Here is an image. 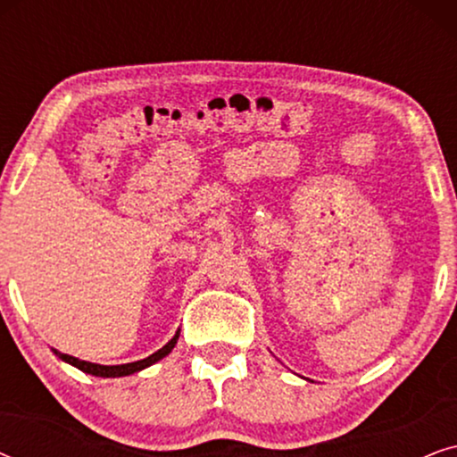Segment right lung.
Masks as SVG:
<instances>
[{
	"mask_svg": "<svg viewBox=\"0 0 457 457\" xmlns=\"http://www.w3.org/2000/svg\"><path fill=\"white\" fill-rule=\"evenodd\" d=\"M180 337V328L174 333V337L170 341L166 343L164 347L158 349V352L147 355V358L143 360H137V361H130V364H118V366H102V364H93V361H85V360H79L74 358V355H68V353H62L58 349H54V353L58 355L62 361H66V364H71L74 368H79V370H83L85 374H91V377H102V378H118V377H129V374H135V372H141L149 368L155 361H160L162 358H166L168 353L172 352L174 345H177Z\"/></svg>",
	"mask_w": 457,
	"mask_h": 457,
	"instance_id": "right-lung-1",
	"label": "right lung"
}]
</instances>
